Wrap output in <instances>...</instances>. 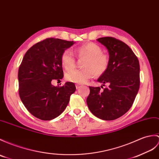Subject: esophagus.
<instances>
[{
	"instance_id": "34e87169",
	"label": "esophagus",
	"mask_w": 159,
	"mask_h": 159,
	"mask_svg": "<svg viewBox=\"0 0 159 159\" xmlns=\"http://www.w3.org/2000/svg\"><path fill=\"white\" fill-rule=\"evenodd\" d=\"M81 87H82V84H76V88L77 89H80Z\"/></svg>"
}]
</instances>
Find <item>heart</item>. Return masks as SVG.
<instances>
[{"label":"heart","instance_id":"heart-1","mask_svg":"<svg viewBox=\"0 0 159 159\" xmlns=\"http://www.w3.org/2000/svg\"><path fill=\"white\" fill-rule=\"evenodd\" d=\"M102 48L94 43H88L75 49L79 57L86 58L82 70H73L66 75V79L70 82L84 83L93 76H100L108 66V58L102 53ZM61 64L66 70H70L75 66V58L70 51L66 50L61 56Z\"/></svg>","mask_w":159,"mask_h":159}]
</instances>
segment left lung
I'll use <instances>...</instances> for the list:
<instances>
[{
    "instance_id": "1",
    "label": "left lung",
    "mask_w": 159,
    "mask_h": 159,
    "mask_svg": "<svg viewBox=\"0 0 159 159\" xmlns=\"http://www.w3.org/2000/svg\"><path fill=\"white\" fill-rule=\"evenodd\" d=\"M97 40L109 53L108 68L98 81L108 86L102 91L99 87H89L87 104L95 116L112 120L123 116L134 104L139 88V64L130 47L121 40L108 36Z\"/></svg>"
}]
</instances>
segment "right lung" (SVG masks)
<instances>
[{
    "instance_id": "right-lung-1",
    "label": "right lung",
    "mask_w": 159,
    "mask_h": 159,
    "mask_svg": "<svg viewBox=\"0 0 159 159\" xmlns=\"http://www.w3.org/2000/svg\"><path fill=\"white\" fill-rule=\"evenodd\" d=\"M74 43L46 39L30 48L22 60L18 71L20 97L29 112L40 120H50L60 115L76 91L71 82L62 87L51 84L64 77L61 54Z\"/></svg>"
}]
</instances>
